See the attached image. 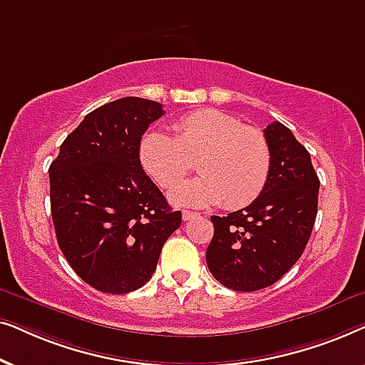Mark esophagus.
Segmentation results:
<instances>
[{
  "mask_svg": "<svg viewBox=\"0 0 365 365\" xmlns=\"http://www.w3.org/2000/svg\"><path fill=\"white\" fill-rule=\"evenodd\" d=\"M199 214L197 212H192V211H182V219L184 221H191V219L197 217Z\"/></svg>",
  "mask_w": 365,
  "mask_h": 365,
  "instance_id": "1",
  "label": "esophagus"
}]
</instances>
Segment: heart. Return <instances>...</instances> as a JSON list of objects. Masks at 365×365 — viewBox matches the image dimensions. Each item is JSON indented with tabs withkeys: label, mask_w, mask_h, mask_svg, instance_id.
Returning <instances> with one entry per match:
<instances>
[{
	"label": "heart",
	"mask_w": 365,
	"mask_h": 365,
	"mask_svg": "<svg viewBox=\"0 0 365 365\" xmlns=\"http://www.w3.org/2000/svg\"><path fill=\"white\" fill-rule=\"evenodd\" d=\"M174 136L151 128L143 133L138 158L159 187L173 191L192 171L201 178L171 194L178 206L239 209L256 201L271 173V146L262 131L217 109H196L173 124Z\"/></svg>",
	"instance_id": "obj_1"
}]
</instances>
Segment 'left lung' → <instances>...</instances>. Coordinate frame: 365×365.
<instances>
[{"mask_svg":"<svg viewBox=\"0 0 365 365\" xmlns=\"http://www.w3.org/2000/svg\"><path fill=\"white\" fill-rule=\"evenodd\" d=\"M271 173L256 201L227 216H211L209 271L232 291L252 292L277 282L302 256L317 216L319 178L311 154L282 123L264 129Z\"/></svg>","mask_w":365,"mask_h":365,"instance_id":"8db88e82","label":"left lung"}]
</instances>
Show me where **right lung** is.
<instances>
[{"label":"right lung","instance_id":"right-lung-1","mask_svg":"<svg viewBox=\"0 0 365 365\" xmlns=\"http://www.w3.org/2000/svg\"><path fill=\"white\" fill-rule=\"evenodd\" d=\"M163 114V104L133 96L99 106L64 139L49 166L59 249L101 292L143 287L181 226V211L169 207L138 158L143 133Z\"/></svg>","mask_w":365,"mask_h":365}]
</instances>
